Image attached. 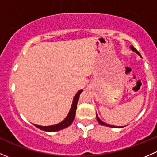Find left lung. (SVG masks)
Listing matches in <instances>:
<instances>
[{
    "label": "left lung",
    "mask_w": 157,
    "mask_h": 157,
    "mask_svg": "<svg viewBox=\"0 0 157 157\" xmlns=\"http://www.w3.org/2000/svg\"><path fill=\"white\" fill-rule=\"evenodd\" d=\"M130 49H131L133 51V52H136V53L138 54V55L139 56H141V54L139 53V52H138V51L137 50V49H135V48L134 47H133L132 45V46H130ZM96 118H97V120H98V123H99L101 125H102V126H105L111 127V128H123V127H121V126H112V125H109V124H108V123H105V122H103V121H102L101 120H100V118L98 117V115H97V113H96Z\"/></svg>",
    "instance_id": "8db88e82"
}]
</instances>
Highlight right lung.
Segmentation results:
<instances>
[{
	"label": "right lung",
	"instance_id": "1",
	"mask_svg": "<svg viewBox=\"0 0 157 157\" xmlns=\"http://www.w3.org/2000/svg\"><path fill=\"white\" fill-rule=\"evenodd\" d=\"M83 91V90H80V91L77 92V93L74 95L70 110H69L67 117H66L64 119L62 122H60L59 123H57V124L52 125V126H39V125H36V124H33V125L35 126L37 128H40V130H43V131H45V132H56V131H59V130L61 129H64V128L68 127L72 123H73L74 117H75L77 102H78L79 97H80V93H81Z\"/></svg>",
	"mask_w": 157,
	"mask_h": 157
}]
</instances>
